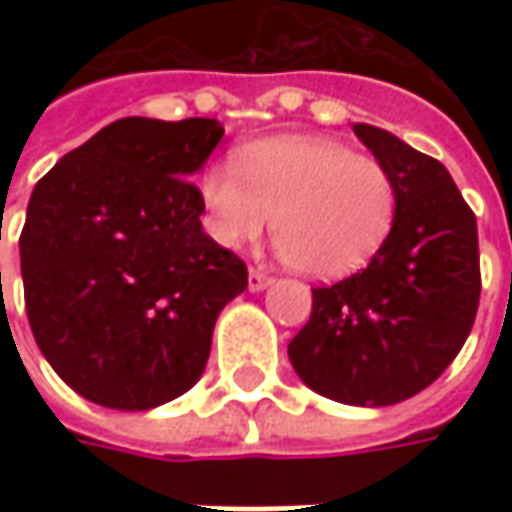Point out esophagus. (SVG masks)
I'll list each match as a JSON object with an SVG mask.
<instances>
[{
  "label": "esophagus",
  "instance_id": "1",
  "mask_svg": "<svg viewBox=\"0 0 512 512\" xmlns=\"http://www.w3.org/2000/svg\"><path fill=\"white\" fill-rule=\"evenodd\" d=\"M270 285V276H265L262 270H256V267H250L247 270V287L253 290V293H259V290H265Z\"/></svg>",
  "mask_w": 512,
  "mask_h": 512
}]
</instances>
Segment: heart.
Wrapping results in <instances>:
<instances>
[{
	"instance_id": "heart-1",
	"label": "heart",
	"mask_w": 512,
	"mask_h": 512,
	"mask_svg": "<svg viewBox=\"0 0 512 512\" xmlns=\"http://www.w3.org/2000/svg\"><path fill=\"white\" fill-rule=\"evenodd\" d=\"M207 233L239 250L267 225L279 253L310 279L367 265L396 222V182L379 159L322 139L270 136L233 153V170L202 179Z\"/></svg>"
}]
</instances>
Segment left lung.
Wrapping results in <instances>:
<instances>
[{"label": "left lung", "instance_id": "8db88e82", "mask_svg": "<svg viewBox=\"0 0 512 512\" xmlns=\"http://www.w3.org/2000/svg\"><path fill=\"white\" fill-rule=\"evenodd\" d=\"M353 133L396 182V222L364 270L313 290L287 356L319 396L387 407L436 382L470 336L482 293L479 233L442 162L373 125Z\"/></svg>", "mask_w": 512, "mask_h": 512}]
</instances>
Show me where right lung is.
I'll list each match as a JSON object with an SVG mask.
<instances>
[{"label": "right lung", "instance_id": "obj_1", "mask_svg": "<svg viewBox=\"0 0 512 512\" xmlns=\"http://www.w3.org/2000/svg\"><path fill=\"white\" fill-rule=\"evenodd\" d=\"M216 119L128 116L36 182L19 236L25 307L50 367L88 402L150 410L205 373L245 262L199 216L193 179L222 142Z\"/></svg>", "mask_w": 512, "mask_h": 512}]
</instances>
